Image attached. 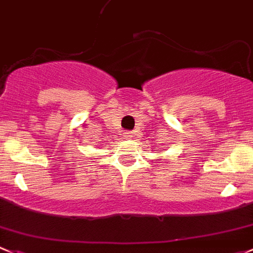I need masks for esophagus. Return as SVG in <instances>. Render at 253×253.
Listing matches in <instances>:
<instances>
[{"label":"esophagus","mask_w":253,"mask_h":253,"mask_svg":"<svg viewBox=\"0 0 253 253\" xmlns=\"http://www.w3.org/2000/svg\"><path fill=\"white\" fill-rule=\"evenodd\" d=\"M124 136H125V138L126 139H131V138H133V133H132L131 131H126L124 133Z\"/></svg>","instance_id":"obj_1"}]
</instances>
